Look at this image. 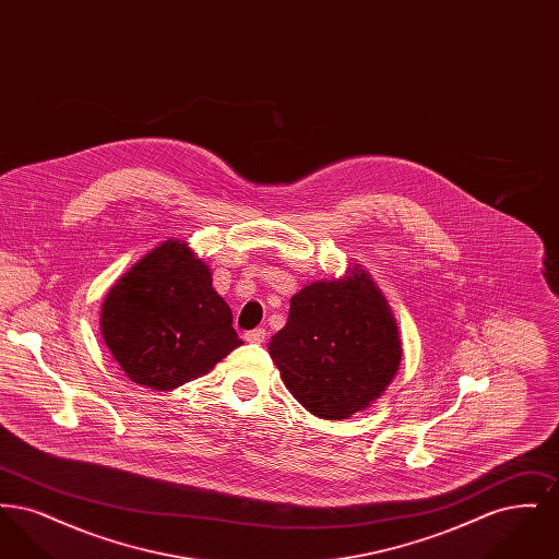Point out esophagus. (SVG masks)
Returning <instances> with one entry per match:
<instances>
[{"instance_id": "esophagus-1", "label": "esophagus", "mask_w": 559, "mask_h": 559, "mask_svg": "<svg viewBox=\"0 0 559 559\" xmlns=\"http://www.w3.org/2000/svg\"><path fill=\"white\" fill-rule=\"evenodd\" d=\"M245 340L249 342V344H262L264 340H266V329H253V331H247L245 333Z\"/></svg>"}]
</instances>
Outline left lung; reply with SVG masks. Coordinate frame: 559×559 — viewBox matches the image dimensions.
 I'll list each match as a JSON object with an SVG mask.
<instances>
[{"label":"left lung","instance_id":"1","mask_svg":"<svg viewBox=\"0 0 559 559\" xmlns=\"http://www.w3.org/2000/svg\"><path fill=\"white\" fill-rule=\"evenodd\" d=\"M267 349L293 399L331 421L371 406L402 360L394 314L358 264L344 278L295 293L287 324Z\"/></svg>","mask_w":559,"mask_h":559}]
</instances>
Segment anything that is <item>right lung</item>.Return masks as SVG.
<instances>
[{
    "instance_id": "right-lung-1",
    "label": "right lung",
    "mask_w": 559,
    "mask_h": 559,
    "mask_svg": "<svg viewBox=\"0 0 559 559\" xmlns=\"http://www.w3.org/2000/svg\"><path fill=\"white\" fill-rule=\"evenodd\" d=\"M100 331L133 383L169 392L203 377L242 342L212 272L180 240H165L108 289Z\"/></svg>"
}]
</instances>
